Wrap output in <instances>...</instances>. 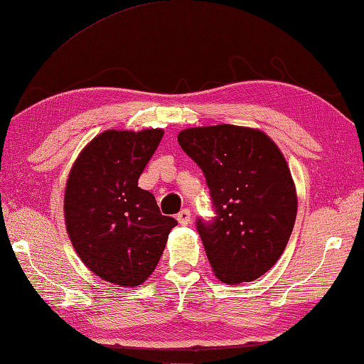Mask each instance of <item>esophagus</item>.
<instances>
[{"instance_id": "obj_1", "label": "esophagus", "mask_w": 364, "mask_h": 364, "mask_svg": "<svg viewBox=\"0 0 364 364\" xmlns=\"http://www.w3.org/2000/svg\"><path fill=\"white\" fill-rule=\"evenodd\" d=\"M176 220H178V223L183 224V226H186V224H189V223H191V211H189L188 208L181 210L180 213L176 215Z\"/></svg>"}]
</instances>
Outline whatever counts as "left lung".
Segmentation results:
<instances>
[{
	"label": "left lung",
	"instance_id": "left-lung-1",
	"mask_svg": "<svg viewBox=\"0 0 364 364\" xmlns=\"http://www.w3.org/2000/svg\"><path fill=\"white\" fill-rule=\"evenodd\" d=\"M203 171L216 216L197 220L215 275L229 285L259 279L293 232L297 197L279 146L261 130L220 124L178 134Z\"/></svg>",
	"mask_w": 364,
	"mask_h": 364
}]
</instances>
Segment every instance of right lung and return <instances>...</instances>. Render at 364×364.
<instances>
[{
	"label": "right lung",
	"instance_id": "right-lung-1",
	"mask_svg": "<svg viewBox=\"0 0 364 364\" xmlns=\"http://www.w3.org/2000/svg\"><path fill=\"white\" fill-rule=\"evenodd\" d=\"M162 136V129L107 130L70 171L63 207L70 240L85 266L114 285H141L178 224L161 215L149 191L138 188Z\"/></svg>",
	"mask_w": 364,
	"mask_h": 364
}]
</instances>
